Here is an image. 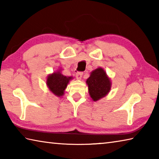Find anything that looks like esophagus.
<instances>
[{
    "label": "esophagus",
    "instance_id": "34e87169",
    "mask_svg": "<svg viewBox=\"0 0 159 159\" xmlns=\"http://www.w3.org/2000/svg\"><path fill=\"white\" fill-rule=\"evenodd\" d=\"M83 72H80V71L77 72L76 74V79H77L78 80H80V79H81V78H82V76H83Z\"/></svg>",
    "mask_w": 159,
    "mask_h": 159
}]
</instances>
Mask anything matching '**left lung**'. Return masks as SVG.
Instances as JSON below:
<instances>
[{
    "label": "left lung",
    "mask_w": 159,
    "mask_h": 159,
    "mask_svg": "<svg viewBox=\"0 0 159 159\" xmlns=\"http://www.w3.org/2000/svg\"><path fill=\"white\" fill-rule=\"evenodd\" d=\"M88 86V93L93 101H98L109 93L111 83L104 70L99 67L90 73L86 80Z\"/></svg>",
    "instance_id": "1"
}]
</instances>
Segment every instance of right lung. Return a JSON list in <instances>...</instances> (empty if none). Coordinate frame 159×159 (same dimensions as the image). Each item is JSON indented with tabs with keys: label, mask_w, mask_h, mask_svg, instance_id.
Masks as SVG:
<instances>
[{
	"label": "right lung",
	"mask_w": 159,
	"mask_h": 159,
	"mask_svg": "<svg viewBox=\"0 0 159 159\" xmlns=\"http://www.w3.org/2000/svg\"><path fill=\"white\" fill-rule=\"evenodd\" d=\"M61 71L54 72V73L48 75L46 80V84L48 88L54 95L61 97L64 95V90L66 88L70 80L73 79V77H66L61 74Z\"/></svg>",
	"instance_id": "right-lung-1"
}]
</instances>
